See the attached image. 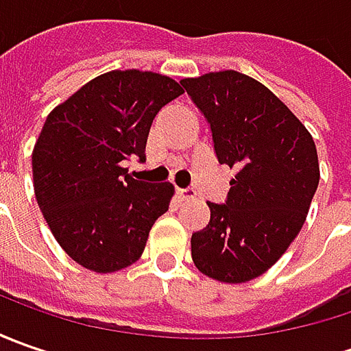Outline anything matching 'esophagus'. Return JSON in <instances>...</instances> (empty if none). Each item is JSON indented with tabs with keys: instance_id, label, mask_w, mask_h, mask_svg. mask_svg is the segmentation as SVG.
Returning a JSON list of instances; mask_svg holds the SVG:
<instances>
[{
	"instance_id": "obj_1",
	"label": "esophagus",
	"mask_w": 351,
	"mask_h": 351,
	"mask_svg": "<svg viewBox=\"0 0 351 351\" xmlns=\"http://www.w3.org/2000/svg\"><path fill=\"white\" fill-rule=\"evenodd\" d=\"M195 189H191V187H185V189L178 187V197H180L182 201H191V199H195Z\"/></svg>"
}]
</instances>
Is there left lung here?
Segmentation results:
<instances>
[{"label":"left lung","mask_w":351,"mask_h":351,"mask_svg":"<svg viewBox=\"0 0 351 351\" xmlns=\"http://www.w3.org/2000/svg\"><path fill=\"white\" fill-rule=\"evenodd\" d=\"M209 123L221 164L236 169L224 203L191 236L197 269L224 283L262 276L303 228L318 187L317 146L269 89L234 70L180 82Z\"/></svg>","instance_id":"1"}]
</instances>
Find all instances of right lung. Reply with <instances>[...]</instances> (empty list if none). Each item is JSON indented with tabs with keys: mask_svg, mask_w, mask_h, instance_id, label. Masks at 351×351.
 Instances as JSON below:
<instances>
[{
	"mask_svg": "<svg viewBox=\"0 0 351 351\" xmlns=\"http://www.w3.org/2000/svg\"><path fill=\"white\" fill-rule=\"evenodd\" d=\"M182 93L168 75L117 70L47 117L33 150L34 195L54 238L80 265L109 274L142 256L173 185L138 182L123 162H144L154 117Z\"/></svg>",
	"mask_w": 351,
	"mask_h": 351,
	"instance_id": "add662e5",
	"label": "right lung"
}]
</instances>
